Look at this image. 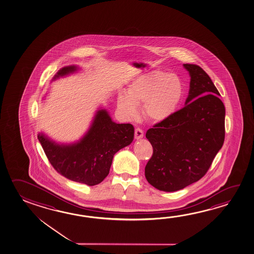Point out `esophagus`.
<instances>
[{
	"instance_id": "obj_1",
	"label": "esophagus",
	"mask_w": 254,
	"mask_h": 254,
	"mask_svg": "<svg viewBox=\"0 0 254 254\" xmlns=\"http://www.w3.org/2000/svg\"><path fill=\"white\" fill-rule=\"evenodd\" d=\"M134 136H135L136 139H140V138H143L144 132H143V130H142L141 129L137 128V129H135V134H134Z\"/></svg>"
}]
</instances>
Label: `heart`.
<instances>
[{
	"mask_svg": "<svg viewBox=\"0 0 254 254\" xmlns=\"http://www.w3.org/2000/svg\"><path fill=\"white\" fill-rule=\"evenodd\" d=\"M184 95L183 83L174 73L153 70L134 78L117 97V107L122 114L133 118L142 107L146 119L160 124L171 118L179 108Z\"/></svg>",
	"mask_w": 254,
	"mask_h": 254,
	"instance_id": "obj_1",
	"label": "heart"
}]
</instances>
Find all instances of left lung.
I'll return each instance as SVG.
<instances>
[{
    "label": "left lung",
    "mask_w": 254,
    "mask_h": 254,
    "mask_svg": "<svg viewBox=\"0 0 254 254\" xmlns=\"http://www.w3.org/2000/svg\"><path fill=\"white\" fill-rule=\"evenodd\" d=\"M183 66L190 76L185 107L146 133L154 152L145 176L165 192L182 190L204 176L225 138V107L217 88L199 65Z\"/></svg>",
    "instance_id": "1"
}]
</instances>
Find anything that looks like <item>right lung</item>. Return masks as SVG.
Wrapping results in <instances>:
<instances>
[{
	"label": "right lung",
	"mask_w": 254,
	"mask_h": 254,
	"mask_svg": "<svg viewBox=\"0 0 254 254\" xmlns=\"http://www.w3.org/2000/svg\"><path fill=\"white\" fill-rule=\"evenodd\" d=\"M75 64L60 69L52 82L75 73ZM134 138V127L129 124H116L108 110L99 108L89 129L77 141L59 143L43 132L38 139L52 166L70 181L88 186L98 185L108 176L114 155Z\"/></svg>",
	"instance_id": "1"
}]
</instances>
